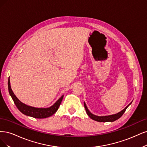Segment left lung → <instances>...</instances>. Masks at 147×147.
I'll return each instance as SVG.
<instances>
[{
	"instance_id": "1",
	"label": "left lung",
	"mask_w": 147,
	"mask_h": 147,
	"mask_svg": "<svg viewBox=\"0 0 147 147\" xmlns=\"http://www.w3.org/2000/svg\"><path fill=\"white\" fill-rule=\"evenodd\" d=\"M131 102L129 104V105H127L123 110H122L121 112H118V113H116V114L108 115V116H102V117H99V116H96V115H94L92 114V113L88 111V109L86 106V103L85 102H84V107H85V109H86V111L87 115L90 117L92 120L99 121V122H107V121L112 122V121H114L118 120V118H120L123 115V114L125 113V112L126 110V109L131 105Z\"/></svg>"
}]
</instances>
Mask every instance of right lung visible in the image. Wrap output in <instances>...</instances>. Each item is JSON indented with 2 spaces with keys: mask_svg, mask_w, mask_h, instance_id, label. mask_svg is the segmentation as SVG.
Returning a JSON list of instances; mask_svg holds the SVG:
<instances>
[{
  "mask_svg": "<svg viewBox=\"0 0 147 147\" xmlns=\"http://www.w3.org/2000/svg\"><path fill=\"white\" fill-rule=\"evenodd\" d=\"M8 91L10 93V96H11L13 100L15 102V105L17 108L23 114H24L27 116H30L35 118H45L47 117H49L51 115L57 112L60 105L61 102L62 101L63 95L61 96L54 105L48 108H36L34 107L29 106L21 102L18 98L15 96V94L13 92L10 86V77L8 79Z\"/></svg>",
  "mask_w": 147,
  "mask_h": 147,
  "instance_id": "obj_1",
  "label": "right lung"
}]
</instances>
